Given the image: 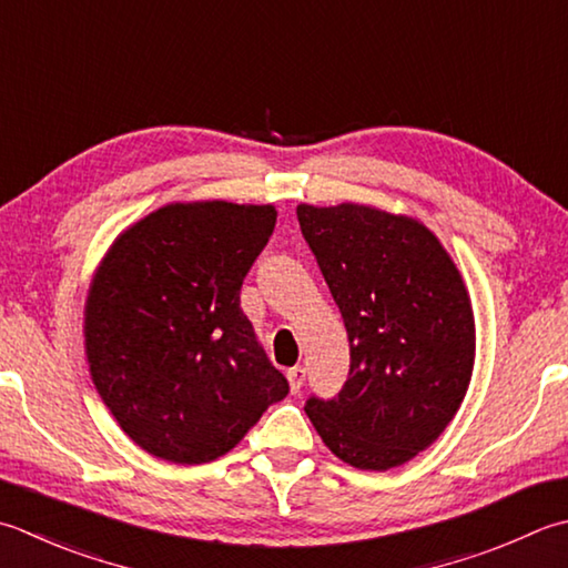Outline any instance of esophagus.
Wrapping results in <instances>:
<instances>
[{
  "label": "esophagus",
  "instance_id": "34e87169",
  "mask_svg": "<svg viewBox=\"0 0 568 568\" xmlns=\"http://www.w3.org/2000/svg\"><path fill=\"white\" fill-rule=\"evenodd\" d=\"M287 382H291V392L300 394V388L305 384V366H293V369L287 372Z\"/></svg>",
  "mask_w": 568,
  "mask_h": 568
}]
</instances>
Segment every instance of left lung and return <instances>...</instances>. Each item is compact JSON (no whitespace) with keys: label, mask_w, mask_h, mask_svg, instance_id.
Instances as JSON below:
<instances>
[{"label":"left lung","mask_w":568,"mask_h":568,"mask_svg":"<svg viewBox=\"0 0 568 568\" xmlns=\"http://www.w3.org/2000/svg\"><path fill=\"white\" fill-rule=\"evenodd\" d=\"M349 337V376L305 410L339 460L388 470L426 450L468 392L475 320L446 248L408 216L339 204L297 206Z\"/></svg>","instance_id":"obj_1"}]
</instances>
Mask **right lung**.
<instances>
[{
	"mask_svg": "<svg viewBox=\"0 0 568 568\" xmlns=\"http://www.w3.org/2000/svg\"><path fill=\"white\" fill-rule=\"evenodd\" d=\"M277 211L170 204L108 251L88 295L85 354L120 428L162 460H216L287 396L241 310Z\"/></svg>",
	"mask_w": 568,
	"mask_h": 568,
	"instance_id": "1",
	"label": "right lung"
}]
</instances>
